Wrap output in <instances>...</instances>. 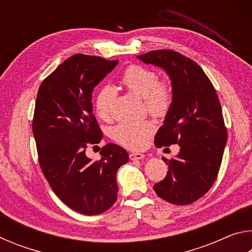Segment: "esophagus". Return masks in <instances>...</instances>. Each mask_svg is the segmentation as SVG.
<instances>
[{"label":"esophagus","instance_id":"1","mask_svg":"<svg viewBox=\"0 0 252 252\" xmlns=\"http://www.w3.org/2000/svg\"><path fill=\"white\" fill-rule=\"evenodd\" d=\"M143 158H144V155H142V153H131V155H130V159L132 161L142 160Z\"/></svg>","mask_w":252,"mask_h":252}]
</instances>
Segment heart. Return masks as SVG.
<instances>
[{
    "mask_svg": "<svg viewBox=\"0 0 252 252\" xmlns=\"http://www.w3.org/2000/svg\"><path fill=\"white\" fill-rule=\"evenodd\" d=\"M122 83L126 89L144 99L149 112L162 116L167 112L171 103V89L164 81L158 80L155 71L141 65H131L122 76ZM116 97V92L111 87H104L97 93L95 109L101 119H109ZM155 131L150 121H125L113 127L112 138L121 146L133 149L144 147L149 136Z\"/></svg>",
    "mask_w": 252,
    "mask_h": 252,
    "instance_id": "1",
    "label": "heart"
}]
</instances>
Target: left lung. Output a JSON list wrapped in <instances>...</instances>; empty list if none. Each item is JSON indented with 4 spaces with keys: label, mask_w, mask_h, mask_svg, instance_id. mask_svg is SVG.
<instances>
[{
    "label": "left lung",
    "mask_w": 252,
    "mask_h": 252,
    "mask_svg": "<svg viewBox=\"0 0 252 252\" xmlns=\"http://www.w3.org/2000/svg\"><path fill=\"white\" fill-rule=\"evenodd\" d=\"M138 59L163 69L171 81L172 101L156 134V146L180 147L174 159L162 158L169 170L153 189L170 203L190 204L208 192L222 161L227 129L220 101L203 70L185 55L158 50Z\"/></svg>",
    "instance_id": "8db88e82"
}]
</instances>
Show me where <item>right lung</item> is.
<instances>
[{
    "mask_svg": "<svg viewBox=\"0 0 252 252\" xmlns=\"http://www.w3.org/2000/svg\"><path fill=\"white\" fill-rule=\"evenodd\" d=\"M118 62L75 54L42 82L36 96L32 129L42 171L62 202L87 216L100 215L117 201V171L129 161L114 143L102 148L99 161L85 155L88 144L103 136L92 92Z\"/></svg>",
    "mask_w": 252,
    "mask_h": 252,
    "instance_id": "add662e5",
    "label": "right lung"
}]
</instances>
